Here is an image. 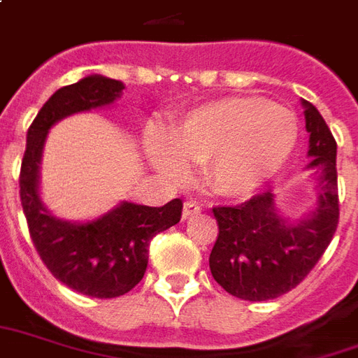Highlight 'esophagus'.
Returning a JSON list of instances; mask_svg holds the SVG:
<instances>
[{
  "mask_svg": "<svg viewBox=\"0 0 358 358\" xmlns=\"http://www.w3.org/2000/svg\"><path fill=\"white\" fill-rule=\"evenodd\" d=\"M201 211V208L198 206V201H185V206H182V217L185 219H189V217H194V215H198Z\"/></svg>",
  "mask_w": 358,
  "mask_h": 358,
  "instance_id": "34e87169",
  "label": "esophagus"
}]
</instances>
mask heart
Instances as JSON below:
<instances>
[{"label":"heart","mask_w":358,"mask_h":358,"mask_svg":"<svg viewBox=\"0 0 358 358\" xmlns=\"http://www.w3.org/2000/svg\"><path fill=\"white\" fill-rule=\"evenodd\" d=\"M296 115L259 96H232L187 113L169 141H149V155L169 177L185 162L203 164V179L220 196L243 198L266 185L296 149Z\"/></svg>","instance_id":"heart-1"}]
</instances>
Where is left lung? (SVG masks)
<instances>
[{
    "label": "left lung",
    "mask_w": 358,
    "mask_h": 358,
    "mask_svg": "<svg viewBox=\"0 0 358 358\" xmlns=\"http://www.w3.org/2000/svg\"><path fill=\"white\" fill-rule=\"evenodd\" d=\"M311 162L319 196L310 215L291 222L275 208L271 190L238 206L213 208L219 236L209 255L215 281L232 296L249 302L278 298L302 283L332 241L338 219L336 139L321 113L303 99Z\"/></svg>",
    "instance_id": "left-lung-1"
}]
</instances>
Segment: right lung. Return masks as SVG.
I'll return each instance as SVG.
<instances>
[{
	"label": "right lung",
	"instance_id": "right-lung-1",
	"mask_svg": "<svg viewBox=\"0 0 358 358\" xmlns=\"http://www.w3.org/2000/svg\"><path fill=\"white\" fill-rule=\"evenodd\" d=\"M124 85L90 75L56 90L29 126L22 166L20 201L29 236L50 273L69 289L94 298H117L143 279L149 243L181 220L179 198L162 208L122 201L92 222H67L48 213L39 198V162L48 128L73 113L113 103Z\"/></svg>",
	"mask_w": 358,
	"mask_h": 358
}]
</instances>
